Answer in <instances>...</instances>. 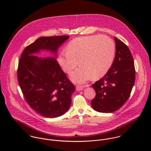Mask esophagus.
Returning <instances> with one entry per match:
<instances>
[{
  "instance_id": "34e87169",
  "label": "esophagus",
  "mask_w": 151,
  "mask_h": 151,
  "mask_svg": "<svg viewBox=\"0 0 151 151\" xmlns=\"http://www.w3.org/2000/svg\"><path fill=\"white\" fill-rule=\"evenodd\" d=\"M86 86H84V87H86ZM83 88H84V86H76V90H77V91H81V90H83Z\"/></svg>"
}]
</instances>
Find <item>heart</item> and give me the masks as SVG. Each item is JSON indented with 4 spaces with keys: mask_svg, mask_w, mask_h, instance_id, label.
<instances>
[{
    "mask_svg": "<svg viewBox=\"0 0 151 151\" xmlns=\"http://www.w3.org/2000/svg\"><path fill=\"white\" fill-rule=\"evenodd\" d=\"M116 47L109 37L95 35L80 37L68 44L67 52L62 51L58 59L63 70L70 73L78 65L80 68L71 74V80L84 83L104 76L113 64Z\"/></svg>",
    "mask_w": 151,
    "mask_h": 151,
    "instance_id": "b5f03b06",
    "label": "heart"
}]
</instances>
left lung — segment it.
Listing matches in <instances>:
<instances>
[{
  "label": "left lung",
  "instance_id": "1",
  "mask_svg": "<svg viewBox=\"0 0 151 151\" xmlns=\"http://www.w3.org/2000/svg\"><path fill=\"white\" fill-rule=\"evenodd\" d=\"M116 54L108 73L92 86L96 92L92 108L101 113H112L123 106L129 98L135 80L132 55L124 43L114 37Z\"/></svg>",
  "mask_w": 151,
  "mask_h": 151
}]
</instances>
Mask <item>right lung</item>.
Returning <instances> with one entry per match:
<instances>
[{
	"label": "right lung",
	"instance_id": "right-lung-1",
	"mask_svg": "<svg viewBox=\"0 0 151 151\" xmlns=\"http://www.w3.org/2000/svg\"><path fill=\"white\" fill-rule=\"evenodd\" d=\"M68 38L69 36L39 38L24 49L19 60L17 78L26 102L46 117L62 116L71 104L75 86L56 59L59 47ZM42 50L50 51L54 57L35 56Z\"/></svg>",
	"mask_w": 151,
	"mask_h": 151
}]
</instances>
